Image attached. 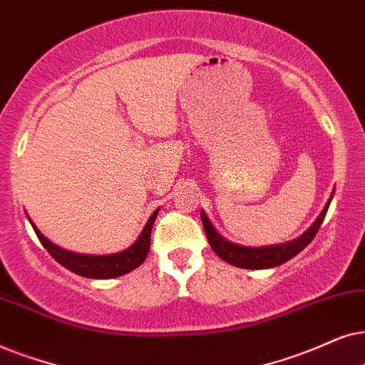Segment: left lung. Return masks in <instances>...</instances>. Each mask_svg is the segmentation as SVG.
<instances>
[{"instance_id":"left-lung-1","label":"left lung","mask_w":365,"mask_h":365,"mask_svg":"<svg viewBox=\"0 0 365 365\" xmlns=\"http://www.w3.org/2000/svg\"><path fill=\"white\" fill-rule=\"evenodd\" d=\"M332 197H334V192L327 200V203H325L324 210L320 212V215L315 218V222L302 233V235H299L297 239L290 242H285V244H277V245L244 247L239 244H233V242L227 240L225 237H222L220 233L217 232V228L212 225L210 220H208L205 210H200V217H202L203 228H205L208 244H210L212 250L215 252L222 260L228 262L230 265L240 267V269H252V270L272 269V267L282 265L287 260L294 259L299 252H302L305 247L314 240L315 233L319 232V228L322 225L325 218V213L329 210Z\"/></svg>"}]
</instances>
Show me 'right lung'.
Wrapping results in <instances>:
<instances>
[{"mask_svg":"<svg viewBox=\"0 0 365 365\" xmlns=\"http://www.w3.org/2000/svg\"><path fill=\"white\" fill-rule=\"evenodd\" d=\"M157 208L152 213V217L148 218L147 225L143 227L142 233L138 235V239L135 240L128 249L116 252V254L110 255H85V254H75V252L65 250L61 247L53 244L51 240H48L43 233L38 230V227L30 220L33 230L38 235V239L43 244V247L50 252V255L55 259L58 264H61L65 269L75 272L76 275L86 277V279H115V277L125 275L128 272H132L140 267L147 259L148 250H150V233H152V227L155 223V218L158 215Z\"/></svg>","mask_w":365,"mask_h":365,"instance_id":"obj_1","label":"right lung"}]
</instances>
